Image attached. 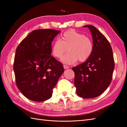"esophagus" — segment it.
<instances>
[{"mask_svg": "<svg viewBox=\"0 0 127 127\" xmlns=\"http://www.w3.org/2000/svg\"><path fill=\"white\" fill-rule=\"evenodd\" d=\"M64 69H68V68H69V67L68 66H67V65H65V64H64Z\"/></svg>", "mask_w": 127, "mask_h": 127, "instance_id": "1", "label": "esophagus"}]
</instances>
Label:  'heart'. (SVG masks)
<instances>
[{
  "instance_id": "1",
  "label": "heart",
  "mask_w": 127,
  "mask_h": 127,
  "mask_svg": "<svg viewBox=\"0 0 127 127\" xmlns=\"http://www.w3.org/2000/svg\"><path fill=\"white\" fill-rule=\"evenodd\" d=\"M69 51L64 56V63L71 64L77 61L84 62L91 56L93 50V43L88 36L75 30H69L61 36V40H56L52 44V54L60 58L67 51Z\"/></svg>"
}]
</instances>
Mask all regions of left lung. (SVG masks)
Returning a JSON list of instances; mask_svg holds the SVG:
<instances>
[{
	"label": "left lung",
	"instance_id": "obj_1",
	"mask_svg": "<svg viewBox=\"0 0 127 127\" xmlns=\"http://www.w3.org/2000/svg\"><path fill=\"white\" fill-rule=\"evenodd\" d=\"M93 36V50L85 62L72 68L76 93L84 98H94L108 87L112 78L114 61L111 46L105 36L93 25H85Z\"/></svg>",
	"mask_w": 127,
	"mask_h": 127
}]
</instances>
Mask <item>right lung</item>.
<instances>
[{
  "label": "right lung",
  "instance_id": "1",
  "mask_svg": "<svg viewBox=\"0 0 127 127\" xmlns=\"http://www.w3.org/2000/svg\"><path fill=\"white\" fill-rule=\"evenodd\" d=\"M60 31L34 30L16 48L13 65L16 84L31 100L42 102L50 98L64 71L63 64L51 56V43Z\"/></svg>",
  "mask_w": 127,
  "mask_h": 127
}]
</instances>
